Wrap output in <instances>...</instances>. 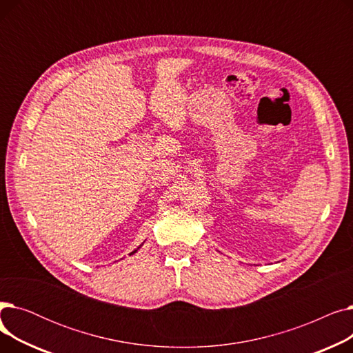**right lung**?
<instances>
[{
  "label": "right lung",
  "mask_w": 353,
  "mask_h": 353,
  "mask_svg": "<svg viewBox=\"0 0 353 353\" xmlns=\"http://www.w3.org/2000/svg\"><path fill=\"white\" fill-rule=\"evenodd\" d=\"M136 252H137V250H134V252H132V253H136ZM132 253H130V254H132Z\"/></svg>",
  "instance_id": "right-lung-1"
}]
</instances>
